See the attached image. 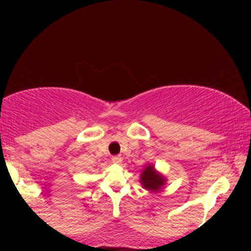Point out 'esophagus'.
<instances>
[{
  "instance_id": "34e87169",
  "label": "esophagus",
  "mask_w": 251,
  "mask_h": 251,
  "mask_svg": "<svg viewBox=\"0 0 251 251\" xmlns=\"http://www.w3.org/2000/svg\"><path fill=\"white\" fill-rule=\"evenodd\" d=\"M112 162L114 164H120L123 162V158L120 157V155H113V157H112Z\"/></svg>"
}]
</instances>
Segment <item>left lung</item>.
Listing matches in <instances>:
<instances>
[{
  "mask_svg": "<svg viewBox=\"0 0 251 251\" xmlns=\"http://www.w3.org/2000/svg\"><path fill=\"white\" fill-rule=\"evenodd\" d=\"M140 183H142L144 189L149 190V191L155 192L159 191V190L163 188L164 184L166 183V180L165 177H163L162 175L158 174L154 170L153 165L150 164V165H148L143 170L142 175H140Z\"/></svg>",
  "mask_w": 251,
  "mask_h": 251,
  "instance_id": "1",
  "label": "left lung"
}]
</instances>
